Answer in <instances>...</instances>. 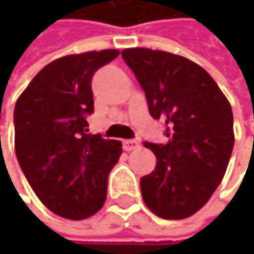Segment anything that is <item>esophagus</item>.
Wrapping results in <instances>:
<instances>
[{"instance_id": "34e87169", "label": "esophagus", "mask_w": 254, "mask_h": 254, "mask_svg": "<svg viewBox=\"0 0 254 254\" xmlns=\"http://www.w3.org/2000/svg\"><path fill=\"white\" fill-rule=\"evenodd\" d=\"M140 147V144L137 140H124L123 141V148L124 151H132V150H137Z\"/></svg>"}]
</instances>
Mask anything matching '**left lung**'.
Here are the masks:
<instances>
[{"mask_svg": "<svg viewBox=\"0 0 254 254\" xmlns=\"http://www.w3.org/2000/svg\"><path fill=\"white\" fill-rule=\"evenodd\" d=\"M122 56L168 137L165 144L144 141L157 164L140 180L142 199L162 219L188 218L226 172L235 144L232 107L210 74L187 58L147 48L124 49Z\"/></svg>", "mask_w": 254, "mask_h": 254, "instance_id": "obj_1", "label": "left lung"}]
</instances>
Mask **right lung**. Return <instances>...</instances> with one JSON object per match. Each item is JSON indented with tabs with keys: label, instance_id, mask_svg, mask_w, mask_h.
<instances>
[{
	"label": "right lung",
	"instance_id": "add662e5",
	"mask_svg": "<svg viewBox=\"0 0 254 254\" xmlns=\"http://www.w3.org/2000/svg\"><path fill=\"white\" fill-rule=\"evenodd\" d=\"M117 49L59 58L35 76L15 104V154L36 196L54 213L80 220L102 209L122 142L90 134L92 77Z\"/></svg>",
	"mask_w": 254,
	"mask_h": 254
}]
</instances>
